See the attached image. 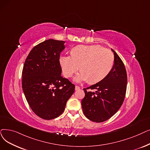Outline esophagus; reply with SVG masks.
I'll return each mask as SVG.
<instances>
[{
    "label": "esophagus",
    "mask_w": 150,
    "mask_h": 150,
    "mask_svg": "<svg viewBox=\"0 0 150 150\" xmlns=\"http://www.w3.org/2000/svg\"><path fill=\"white\" fill-rule=\"evenodd\" d=\"M80 89V88L79 86H75V90H79Z\"/></svg>",
    "instance_id": "1"
}]
</instances>
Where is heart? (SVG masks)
Returning <instances> with one entry per match:
<instances>
[{"mask_svg":"<svg viewBox=\"0 0 150 150\" xmlns=\"http://www.w3.org/2000/svg\"><path fill=\"white\" fill-rule=\"evenodd\" d=\"M71 56H62L60 64L65 76L70 78L80 69L75 81L89 80L96 83L103 79L111 71L115 58L111 51L100 45H79L71 51Z\"/></svg>","mask_w":150,"mask_h":150,"instance_id":"obj_1","label":"heart"}]
</instances>
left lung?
Instances as JSON below:
<instances>
[{
    "label": "left lung",
    "instance_id": "left-lung-1",
    "mask_svg": "<svg viewBox=\"0 0 150 150\" xmlns=\"http://www.w3.org/2000/svg\"><path fill=\"white\" fill-rule=\"evenodd\" d=\"M114 66L111 71L99 82L83 90L85 96L81 106L84 115L89 120L101 122L113 116L121 107L125 98L127 73L123 62L116 52ZM96 89V92L87 89Z\"/></svg>",
    "mask_w": 150,
    "mask_h": 150
}]
</instances>
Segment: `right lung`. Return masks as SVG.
<instances>
[{"label":"right lung","mask_w":150,"mask_h":150,"mask_svg":"<svg viewBox=\"0 0 150 150\" xmlns=\"http://www.w3.org/2000/svg\"><path fill=\"white\" fill-rule=\"evenodd\" d=\"M65 42L49 39L34 47L25 61L22 88L30 107L40 118L60 116L75 91V85L61 76L60 53Z\"/></svg>","instance_id":"right-lung-1"}]
</instances>
